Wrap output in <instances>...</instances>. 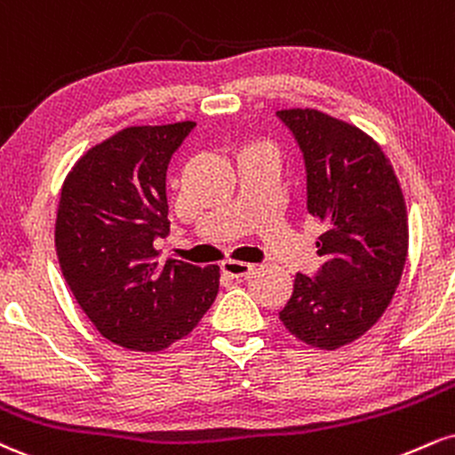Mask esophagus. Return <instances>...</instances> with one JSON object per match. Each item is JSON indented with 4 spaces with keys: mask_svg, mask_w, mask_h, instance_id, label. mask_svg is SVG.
Instances as JSON below:
<instances>
[{
    "mask_svg": "<svg viewBox=\"0 0 455 455\" xmlns=\"http://www.w3.org/2000/svg\"><path fill=\"white\" fill-rule=\"evenodd\" d=\"M220 271L227 277H231V280H243V277H248L250 273L254 271V267H251L250 262L227 260V262H222V265H220Z\"/></svg>",
    "mask_w": 455,
    "mask_h": 455,
    "instance_id": "34e87169",
    "label": "esophagus"
}]
</instances>
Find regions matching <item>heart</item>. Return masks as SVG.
Here are the masks:
<instances>
[{
    "instance_id": "heart-1",
    "label": "heart",
    "mask_w": 455,
    "mask_h": 455,
    "mask_svg": "<svg viewBox=\"0 0 455 455\" xmlns=\"http://www.w3.org/2000/svg\"><path fill=\"white\" fill-rule=\"evenodd\" d=\"M245 148H269V146L262 144V141H254V144H250V146H245Z\"/></svg>"
}]
</instances>
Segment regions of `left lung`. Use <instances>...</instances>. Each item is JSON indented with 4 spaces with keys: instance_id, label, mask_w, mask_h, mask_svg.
I'll return each mask as SVG.
<instances>
[{
    "instance_id": "8db88e82",
    "label": "left lung",
    "mask_w": 455,
    "mask_h": 455,
    "mask_svg": "<svg viewBox=\"0 0 455 455\" xmlns=\"http://www.w3.org/2000/svg\"><path fill=\"white\" fill-rule=\"evenodd\" d=\"M307 169V212L324 227L315 280L297 273L280 311L288 332L317 349L363 337L392 303L409 250V218L394 167L363 129L314 108L277 112Z\"/></svg>"
}]
</instances>
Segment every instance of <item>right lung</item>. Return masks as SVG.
I'll use <instances>...</instances> for the list:
<instances>
[{"label": "right lung", "mask_w": 455, "mask_h": 455, "mask_svg": "<svg viewBox=\"0 0 455 455\" xmlns=\"http://www.w3.org/2000/svg\"><path fill=\"white\" fill-rule=\"evenodd\" d=\"M196 123L124 127L74 163L61 186L54 248L76 303L108 341L161 352L193 332L218 294L220 269L158 265L169 233V158Z\"/></svg>", "instance_id": "add662e5"}]
</instances>
